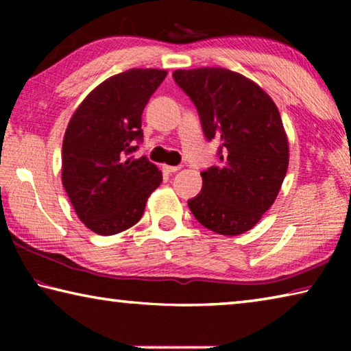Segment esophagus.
Masks as SVG:
<instances>
[{
	"instance_id": "esophagus-1",
	"label": "esophagus",
	"mask_w": 351,
	"mask_h": 351,
	"mask_svg": "<svg viewBox=\"0 0 351 351\" xmlns=\"http://www.w3.org/2000/svg\"><path fill=\"white\" fill-rule=\"evenodd\" d=\"M180 169H181L180 165H164V170L167 171V173H175V171H178Z\"/></svg>"
}]
</instances>
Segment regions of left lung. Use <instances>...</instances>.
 Wrapping results in <instances>:
<instances>
[{
  "label": "left lung",
  "instance_id": "8db88e82",
  "mask_svg": "<svg viewBox=\"0 0 351 351\" xmlns=\"http://www.w3.org/2000/svg\"><path fill=\"white\" fill-rule=\"evenodd\" d=\"M173 80L198 111L207 141L218 139V164L187 204L221 235L252 229L274 203L288 170V139L276 104L245 75L224 68L178 69Z\"/></svg>",
  "mask_w": 351,
  "mask_h": 351
}]
</instances>
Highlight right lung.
Wrapping results in <instances>:
<instances>
[{"label":"right lung","mask_w":351,"mask_h":351,"mask_svg":"<svg viewBox=\"0 0 351 351\" xmlns=\"http://www.w3.org/2000/svg\"><path fill=\"white\" fill-rule=\"evenodd\" d=\"M167 73L128 69L93 90L75 110L63 138L62 181L82 223L114 235L139 221L147 198L162 181L145 156L142 111Z\"/></svg>","instance_id":"add662e5"}]
</instances>
